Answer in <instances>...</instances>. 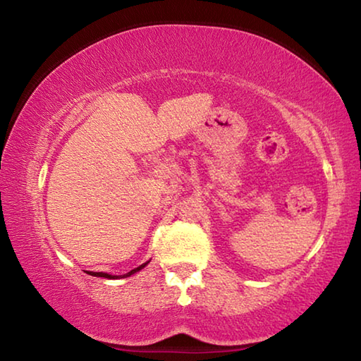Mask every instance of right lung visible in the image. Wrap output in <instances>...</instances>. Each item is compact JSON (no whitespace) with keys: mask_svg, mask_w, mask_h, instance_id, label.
Returning <instances> with one entry per match:
<instances>
[{"mask_svg":"<svg viewBox=\"0 0 361 361\" xmlns=\"http://www.w3.org/2000/svg\"><path fill=\"white\" fill-rule=\"evenodd\" d=\"M145 266H146V262H145V264H142V266H140V267H137V269H133V271H130V272H127L124 277H130V276H132V274H135V272H138V271H140V269H143ZM90 276H95V277H105V279H118V277H114V276H109V274H105V272H92V274H90Z\"/></svg>","mask_w":361,"mask_h":361,"instance_id":"1","label":"right lung"}]
</instances>
